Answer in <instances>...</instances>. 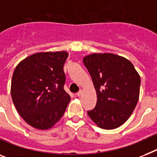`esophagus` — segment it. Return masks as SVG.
Returning a JSON list of instances; mask_svg holds the SVG:
<instances>
[{
    "label": "esophagus",
    "mask_w": 157,
    "mask_h": 157,
    "mask_svg": "<svg viewBox=\"0 0 157 157\" xmlns=\"http://www.w3.org/2000/svg\"><path fill=\"white\" fill-rule=\"evenodd\" d=\"M81 94H82V90H80L78 93H76V96H77V97H80Z\"/></svg>",
    "instance_id": "34e87169"
}]
</instances>
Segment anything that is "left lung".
Listing matches in <instances>:
<instances>
[{"instance_id":"8db88e82","label":"left lung","mask_w":157,"mask_h":157,"mask_svg":"<svg viewBox=\"0 0 157 157\" xmlns=\"http://www.w3.org/2000/svg\"><path fill=\"white\" fill-rule=\"evenodd\" d=\"M97 101L88 115L98 127L114 129L131 116L139 100L140 77L133 64L113 53H94L83 59Z\"/></svg>"}]
</instances>
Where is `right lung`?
Listing matches in <instances>:
<instances>
[{
  "instance_id": "obj_1",
  "label": "right lung",
  "mask_w": 157,
  "mask_h": 157,
  "mask_svg": "<svg viewBox=\"0 0 157 157\" xmlns=\"http://www.w3.org/2000/svg\"><path fill=\"white\" fill-rule=\"evenodd\" d=\"M68 53L38 52L24 59L13 74L11 95L20 116L32 127L48 129L60 121L70 96L64 91Z\"/></svg>"
}]
</instances>
